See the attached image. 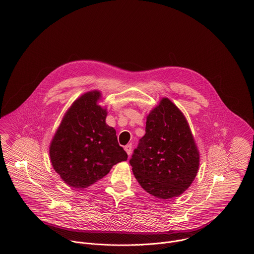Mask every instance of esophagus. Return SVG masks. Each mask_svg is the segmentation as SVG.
<instances>
[{"label": "esophagus", "instance_id": "obj_1", "mask_svg": "<svg viewBox=\"0 0 254 254\" xmlns=\"http://www.w3.org/2000/svg\"><path fill=\"white\" fill-rule=\"evenodd\" d=\"M125 150L127 153V155H130L131 154V144H127L125 146Z\"/></svg>", "mask_w": 254, "mask_h": 254}]
</instances>
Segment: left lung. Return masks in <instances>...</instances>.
Here are the masks:
<instances>
[{
	"label": "left lung",
	"instance_id": "8db88e82",
	"mask_svg": "<svg viewBox=\"0 0 254 254\" xmlns=\"http://www.w3.org/2000/svg\"><path fill=\"white\" fill-rule=\"evenodd\" d=\"M140 187L168 199L183 194L194 181L199 151L182 111L162 98L146 117L145 134L129 160Z\"/></svg>",
	"mask_w": 254,
	"mask_h": 254
}]
</instances>
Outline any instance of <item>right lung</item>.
<instances>
[{"label": "right lung", "mask_w": 254, "mask_h": 254, "mask_svg": "<svg viewBox=\"0 0 254 254\" xmlns=\"http://www.w3.org/2000/svg\"><path fill=\"white\" fill-rule=\"evenodd\" d=\"M100 91L84 93L65 112L50 144L53 168L68 187L86 189L127 158L116 129L106 124Z\"/></svg>", "instance_id": "add662e5"}]
</instances>
